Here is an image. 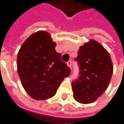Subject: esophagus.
Wrapping results in <instances>:
<instances>
[{"mask_svg": "<svg viewBox=\"0 0 124 124\" xmlns=\"http://www.w3.org/2000/svg\"><path fill=\"white\" fill-rule=\"evenodd\" d=\"M67 65L68 67H70V68H71V65H72V61L70 60V61H68V62H67Z\"/></svg>", "mask_w": 124, "mask_h": 124, "instance_id": "34e87169", "label": "esophagus"}]
</instances>
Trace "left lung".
<instances>
[{
  "instance_id": "obj_1",
  "label": "left lung",
  "mask_w": 124,
  "mask_h": 124,
  "mask_svg": "<svg viewBox=\"0 0 124 124\" xmlns=\"http://www.w3.org/2000/svg\"><path fill=\"white\" fill-rule=\"evenodd\" d=\"M79 76L72 83L74 98L80 103L96 101L107 89L113 72L108 52L98 42L91 40L80 46L77 58Z\"/></svg>"
}]
</instances>
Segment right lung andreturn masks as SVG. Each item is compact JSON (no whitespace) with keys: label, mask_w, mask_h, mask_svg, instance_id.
I'll return each instance as SVG.
<instances>
[{"label":"right lung","mask_w":124,"mask_h":124,"mask_svg":"<svg viewBox=\"0 0 124 124\" xmlns=\"http://www.w3.org/2000/svg\"><path fill=\"white\" fill-rule=\"evenodd\" d=\"M50 34L38 31L25 40L17 55V72L22 86L38 101L54 96L70 69L56 52Z\"/></svg>","instance_id":"obj_1"}]
</instances>
